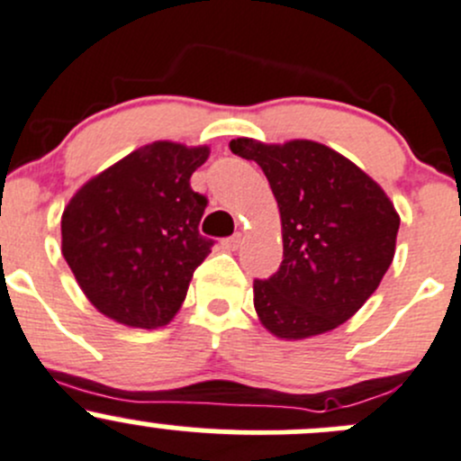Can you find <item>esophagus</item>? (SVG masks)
<instances>
[{"label": "esophagus", "instance_id": "obj_1", "mask_svg": "<svg viewBox=\"0 0 461 461\" xmlns=\"http://www.w3.org/2000/svg\"><path fill=\"white\" fill-rule=\"evenodd\" d=\"M240 244H241L240 232H237V235H232V237H226V240L221 241V246H224L226 250H237V249H240Z\"/></svg>", "mask_w": 461, "mask_h": 461}]
</instances>
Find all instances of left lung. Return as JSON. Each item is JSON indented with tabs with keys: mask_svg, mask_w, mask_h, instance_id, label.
<instances>
[{
	"mask_svg": "<svg viewBox=\"0 0 461 461\" xmlns=\"http://www.w3.org/2000/svg\"><path fill=\"white\" fill-rule=\"evenodd\" d=\"M230 150L258 161L282 217V266L253 284L259 321L282 339L337 329L377 291L393 262L395 206L359 166L317 141L237 137Z\"/></svg>",
	"mask_w": 461,
	"mask_h": 461,
	"instance_id": "1",
	"label": "left lung"
}]
</instances>
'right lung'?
<instances>
[{
	"label": "right lung",
	"instance_id": "1",
	"mask_svg": "<svg viewBox=\"0 0 461 461\" xmlns=\"http://www.w3.org/2000/svg\"><path fill=\"white\" fill-rule=\"evenodd\" d=\"M211 149L153 141L88 179L61 215V253L90 303L132 329L166 326L211 253L191 175Z\"/></svg>",
	"mask_w": 461,
	"mask_h": 461
}]
</instances>
